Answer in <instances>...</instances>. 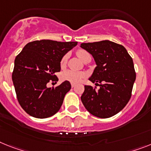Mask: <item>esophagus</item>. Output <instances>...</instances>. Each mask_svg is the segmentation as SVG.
<instances>
[{"mask_svg":"<svg viewBox=\"0 0 151 151\" xmlns=\"http://www.w3.org/2000/svg\"><path fill=\"white\" fill-rule=\"evenodd\" d=\"M75 85H76L75 83H71V87H75Z\"/></svg>","mask_w":151,"mask_h":151,"instance_id":"obj_1","label":"esophagus"}]
</instances>
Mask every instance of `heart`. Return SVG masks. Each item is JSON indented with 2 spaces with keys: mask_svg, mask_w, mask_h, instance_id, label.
<instances>
[{
  "mask_svg": "<svg viewBox=\"0 0 151 151\" xmlns=\"http://www.w3.org/2000/svg\"><path fill=\"white\" fill-rule=\"evenodd\" d=\"M78 58L81 60H84V58L87 56H91L87 51L83 50H79L77 52ZM68 59V55H64L61 60V65H64L67 62ZM85 77V73L82 71H77V70H64L61 73V78L64 81H68L71 82V83H78L81 82Z\"/></svg>",
  "mask_w": 151,
  "mask_h": 151,
  "instance_id": "heart-1",
  "label": "heart"
}]
</instances>
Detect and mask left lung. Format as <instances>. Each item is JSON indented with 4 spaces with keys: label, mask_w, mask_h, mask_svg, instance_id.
<instances>
[{
    "label": "left lung",
    "mask_w": 151,
    "mask_h": 151,
    "mask_svg": "<svg viewBox=\"0 0 151 151\" xmlns=\"http://www.w3.org/2000/svg\"><path fill=\"white\" fill-rule=\"evenodd\" d=\"M81 47L94 59L97 67L89 80L100 86L97 91L84 86L82 103L93 116L111 117L120 112L131 97L136 79L133 59L124 47L108 40L82 43Z\"/></svg>",
    "instance_id": "8db88e82"
}]
</instances>
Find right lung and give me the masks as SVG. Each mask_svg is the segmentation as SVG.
I'll use <instances>...</instances> for the list:
<instances>
[{
  "label": "right lung",
  "instance_id": "right-lung-1",
  "mask_svg": "<svg viewBox=\"0 0 151 151\" xmlns=\"http://www.w3.org/2000/svg\"><path fill=\"white\" fill-rule=\"evenodd\" d=\"M77 44V41L35 40L16 57L12 81L19 104L29 115L47 118L60 110L70 83L65 81L56 87H47V83L58 81L55 73L60 71L62 58Z\"/></svg>",
  "mask_w": 151,
  "mask_h": 151
}]
</instances>
